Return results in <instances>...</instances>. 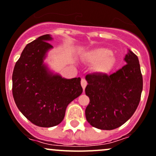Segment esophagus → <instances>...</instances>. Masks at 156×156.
Wrapping results in <instances>:
<instances>
[{
    "label": "esophagus",
    "instance_id": "obj_1",
    "mask_svg": "<svg viewBox=\"0 0 156 156\" xmlns=\"http://www.w3.org/2000/svg\"><path fill=\"white\" fill-rule=\"evenodd\" d=\"M81 87H82V88L84 90V88H85L86 86H87V81H86L84 78H81Z\"/></svg>",
    "mask_w": 156,
    "mask_h": 156
}]
</instances>
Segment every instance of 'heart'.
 Listing matches in <instances>:
<instances>
[{
  "mask_svg": "<svg viewBox=\"0 0 156 156\" xmlns=\"http://www.w3.org/2000/svg\"><path fill=\"white\" fill-rule=\"evenodd\" d=\"M87 59L94 65V69L101 73H107L111 70L115 64V58L111 50L106 48L94 49L87 55Z\"/></svg>",
  "mask_w": 156,
  "mask_h": 156,
  "instance_id": "1",
  "label": "heart"
}]
</instances>
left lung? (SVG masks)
<instances>
[{"instance_id": "1", "label": "left lung", "mask_w": 156, "mask_h": 156, "mask_svg": "<svg viewBox=\"0 0 156 156\" xmlns=\"http://www.w3.org/2000/svg\"><path fill=\"white\" fill-rule=\"evenodd\" d=\"M126 65L110 75H86L85 94L90 99L85 110L87 121L98 129L111 130L124 124L140 104L143 75L138 57L129 51Z\"/></svg>"}]
</instances>
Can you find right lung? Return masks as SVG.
Here are the masks:
<instances>
[{
    "instance_id": "right-lung-1",
    "label": "right lung",
    "mask_w": 156,
    "mask_h": 156,
    "mask_svg": "<svg viewBox=\"0 0 156 156\" xmlns=\"http://www.w3.org/2000/svg\"><path fill=\"white\" fill-rule=\"evenodd\" d=\"M48 34L27 44L16 62L12 92L16 107L32 123L40 127L59 124L67 106L82 93L81 78L65 79L52 75L43 65L52 47Z\"/></svg>"
}]
</instances>
